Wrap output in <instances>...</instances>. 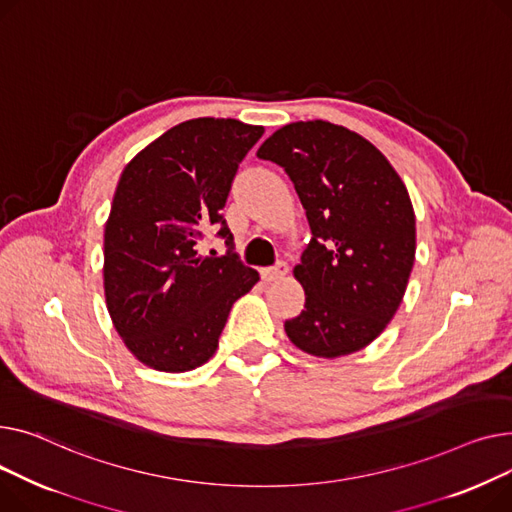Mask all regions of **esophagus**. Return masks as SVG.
<instances>
[{
    "label": "esophagus",
    "mask_w": 512,
    "mask_h": 512,
    "mask_svg": "<svg viewBox=\"0 0 512 512\" xmlns=\"http://www.w3.org/2000/svg\"><path fill=\"white\" fill-rule=\"evenodd\" d=\"M289 273V266L285 262H277L275 266H266L260 270V275L264 281H279Z\"/></svg>",
    "instance_id": "obj_1"
}]
</instances>
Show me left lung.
<instances>
[{
  "label": "left lung",
  "mask_w": 512,
  "mask_h": 512,
  "mask_svg": "<svg viewBox=\"0 0 512 512\" xmlns=\"http://www.w3.org/2000/svg\"><path fill=\"white\" fill-rule=\"evenodd\" d=\"M256 155L287 171L312 229L293 268L306 306L285 322L289 341L324 359L368 347L397 314L415 260L403 179L370 140L324 119L279 128Z\"/></svg>",
  "instance_id": "8db88e82"
}]
</instances>
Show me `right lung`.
Returning <instances> with one entry per match:
<instances>
[{"mask_svg":"<svg viewBox=\"0 0 512 512\" xmlns=\"http://www.w3.org/2000/svg\"><path fill=\"white\" fill-rule=\"evenodd\" d=\"M262 134L237 119H188L119 175L105 223V302L119 337L148 368L179 374L206 364L231 306L260 279L237 260L221 208ZM213 224L230 246L219 259L195 250Z\"/></svg>","mask_w":512,"mask_h":512,"instance_id":"add662e5","label":"right lung"}]
</instances>
